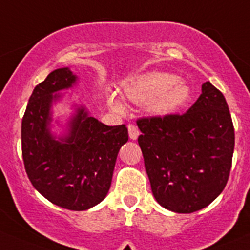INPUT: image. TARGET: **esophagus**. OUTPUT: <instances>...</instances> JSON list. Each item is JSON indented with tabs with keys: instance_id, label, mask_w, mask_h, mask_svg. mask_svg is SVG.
I'll list each match as a JSON object with an SVG mask.
<instances>
[{
	"instance_id": "34e87169",
	"label": "esophagus",
	"mask_w": 250,
	"mask_h": 250,
	"mask_svg": "<svg viewBox=\"0 0 250 250\" xmlns=\"http://www.w3.org/2000/svg\"><path fill=\"white\" fill-rule=\"evenodd\" d=\"M127 130H129L130 139H131V140H137V137H139V135H140L139 129H137V127L135 126V125H129V126H127Z\"/></svg>"
}]
</instances>
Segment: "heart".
Instances as JSON below:
<instances>
[{
  "label": "heart",
  "mask_w": 250,
  "mask_h": 250,
  "mask_svg": "<svg viewBox=\"0 0 250 250\" xmlns=\"http://www.w3.org/2000/svg\"><path fill=\"white\" fill-rule=\"evenodd\" d=\"M123 94L135 103L146 102L147 113L154 116H166L175 113L189 102L191 88L189 83L177 75L165 71H148L125 81L121 87ZM109 105L115 111L125 110L119 94L108 96Z\"/></svg>",
  "instance_id": "heart-1"
}]
</instances>
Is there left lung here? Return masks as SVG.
Here are the masks:
<instances>
[{"instance_id":"8db88e82","label":"left lung","mask_w":250,"mask_h":250,"mask_svg":"<svg viewBox=\"0 0 250 250\" xmlns=\"http://www.w3.org/2000/svg\"><path fill=\"white\" fill-rule=\"evenodd\" d=\"M154 199L162 208L191 213L210 205L227 184L234 129L223 94L210 82L183 115L137 121Z\"/></svg>"}]
</instances>
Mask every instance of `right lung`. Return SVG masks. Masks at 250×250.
Listing matches in <instances>:
<instances>
[{
    "instance_id": "right-lung-1",
    "label": "right lung",
    "mask_w": 250,
    "mask_h": 250,
    "mask_svg": "<svg viewBox=\"0 0 250 250\" xmlns=\"http://www.w3.org/2000/svg\"><path fill=\"white\" fill-rule=\"evenodd\" d=\"M68 67L49 73L29 98L22 120V154L33 187L50 203L72 211L98 205L108 194L116 157L129 140L125 125L108 126L82 102H71L66 118L54 119L61 91L77 85Z\"/></svg>"
}]
</instances>
